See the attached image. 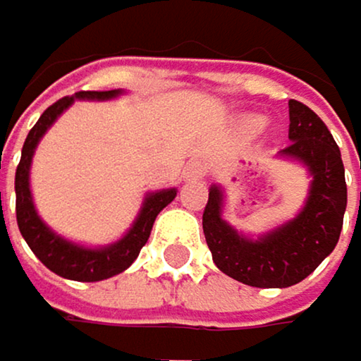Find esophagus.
Masks as SVG:
<instances>
[{
    "label": "esophagus",
    "mask_w": 361,
    "mask_h": 361,
    "mask_svg": "<svg viewBox=\"0 0 361 361\" xmlns=\"http://www.w3.org/2000/svg\"><path fill=\"white\" fill-rule=\"evenodd\" d=\"M186 171H188V175H190V177H199V175L203 173V171H201V166H199V162H190Z\"/></svg>",
    "instance_id": "1"
}]
</instances>
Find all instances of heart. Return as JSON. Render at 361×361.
Masks as SVG:
<instances>
[{"label":"heart","mask_w":361,"mask_h":361,"mask_svg":"<svg viewBox=\"0 0 361 361\" xmlns=\"http://www.w3.org/2000/svg\"><path fill=\"white\" fill-rule=\"evenodd\" d=\"M253 126H259V118H255V121H253Z\"/></svg>","instance_id":"heart-1"}]
</instances>
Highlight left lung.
Listing matches in <instances>:
<instances>
[{
    "mask_svg": "<svg viewBox=\"0 0 361 361\" xmlns=\"http://www.w3.org/2000/svg\"><path fill=\"white\" fill-rule=\"evenodd\" d=\"M290 145L281 156L307 164L314 182L303 212L259 240L235 233L221 219V190L214 186L203 210V233L214 264L235 281L255 288H288L303 281L336 249L346 210V182L340 149L327 126L305 104L288 102Z\"/></svg>",
    "mask_w": 361,
    "mask_h": 361,
    "instance_id": "1",
    "label": "left lung"
}]
</instances>
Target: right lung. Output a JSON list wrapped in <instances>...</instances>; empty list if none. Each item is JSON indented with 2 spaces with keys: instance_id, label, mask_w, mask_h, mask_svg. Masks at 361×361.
<instances>
[{
  "instance_id": "obj_1",
  "label": "right lung",
  "mask_w": 361,
  "mask_h": 361,
  "mask_svg": "<svg viewBox=\"0 0 361 361\" xmlns=\"http://www.w3.org/2000/svg\"><path fill=\"white\" fill-rule=\"evenodd\" d=\"M118 94V90H80L73 97H62L56 104H51L40 118L36 121V126L30 130L23 149H21V162L17 166L15 175V192H17V225L19 231L34 251V255L43 262V264L54 271L56 275L64 279H73V281H102L112 275L123 273L128 267H132V262L138 257L140 249L149 240L151 227H154L156 216L160 214L162 207H166L177 190H160V192H151L145 199L142 210L134 223V227L128 231V235L116 245H110L106 249H82L78 245H71L62 240L60 235H56L43 221L38 219L32 195H30V162L34 156V149L38 140L43 138L47 128L71 106L75 99H110V97ZM1 197V195H0Z\"/></svg>"
}]
</instances>
